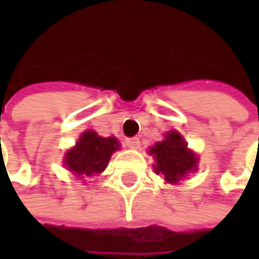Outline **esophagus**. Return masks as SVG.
<instances>
[{
  "instance_id": "esophagus-1",
  "label": "esophagus",
  "mask_w": 259,
  "mask_h": 259,
  "mask_svg": "<svg viewBox=\"0 0 259 259\" xmlns=\"http://www.w3.org/2000/svg\"><path fill=\"white\" fill-rule=\"evenodd\" d=\"M125 144L131 147V149H138L140 147V140L138 138H127Z\"/></svg>"
}]
</instances>
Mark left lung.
I'll return each instance as SVG.
<instances>
[{
	"label": "left lung",
	"instance_id": "obj_1",
	"mask_svg": "<svg viewBox=\"0 0 259 259\" xmlns=\"http://www.w3.org/2000/svg\"><path fill=\"white\" fill-rule=\"evenodd\" d=\"M149 152L157 160L155 172L161 174L167 183H177L196 169V155L186 147V143L177 132H169L166 140L157 143Z\"/></svg>",
	"mask_w": 259,
	"mask_h": 259
}]
</instances>
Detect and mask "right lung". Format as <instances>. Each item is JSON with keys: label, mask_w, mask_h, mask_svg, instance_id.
I'll use <instances>...</instances> for the list:
<instances>
[{"label": "right lung", "mask_w": 259, "mask_h": 259, "mask_svg": "<svg viewBox=\"0 0 259 259\" xmlns=\"http://www.w3.org/2000/svg\"><path fill=\"white\" fill-rule=\"evenodd\" d=\"M118 147L116 138H102L96 132L88 131L79 138L76 147L66 154L65 164L77 176L93 177L104 171Z\"/></svg>", "instance_id": "right-lung-1"}]
</instances>
